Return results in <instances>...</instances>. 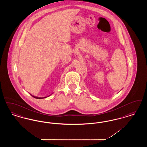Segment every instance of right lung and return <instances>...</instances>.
Returning a JSON list of instances; mask_svg holds the SVG:
<instances>
[{"label":"right lung","mask_w":147,"mask_h":147,"mask_svg":"<svg viewBox=\"0 0 147 147\" xmlns=\"http://www.w3.org/2000/svg\"><path fill=\"white\" fill-rule=\"evenodd\" d=\"M32 97H34V98H38V99H41V98H38V97H36V96H33V95H32Z\"/></svg>","instance_id":"right-lung-1"}]
</instances>
